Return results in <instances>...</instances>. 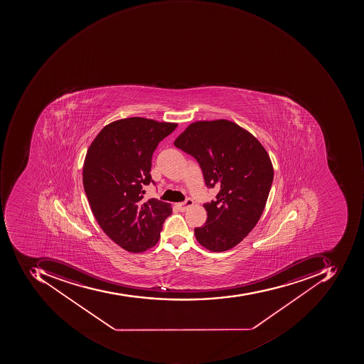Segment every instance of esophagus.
I'll return each instance as SVG.
<instances>
[{
    "label": "esophagus",
    "instance_id": "esophagus-1",
    "mask_svg": "<svg viewBox=\"0 0 364 364\" xmlns=\"http://www.w3.org/2000/svg\"><path fill=\"white\" fill-rule=\"evenodd\" d=\"M191 205H193V201L191 199H186V201L181 202V203H176V207L183 212L189 209Z\"/></svg>",
    "mask_w": 364,
    "mask_h": 364
}]
</instances>
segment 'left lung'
<instances>
[{"mask_svg": "<svg viewBox=\"0 0 364 364\" xmlns=\"http://www.w3.org/2000/svg\"><path fill=\"white\" fill-rule=\"evenodd\" d=\"M173 145L195 157L205 185L219 188L205 203L207 222L195 228L200 245L214 252L235 247L259 221L266 207L274 166L262 143L226 119L196 122Z\"/></svg>", "mask_w": 364, "mask_h": 364, "instance_id": "obj_1", "label": "left lung"}]
</instances>
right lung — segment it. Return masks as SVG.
Masks as SVG:
<instances>
[{
    "mask_svg": "<svg viewBox=\"0 0 364 364\" xmlns=\"http://www.w3.org/2000/svg\"><path fill=\"white\" fill-rule=\"evenodd\" d=\"M175 122L142 117L119 119L90 143L83 165L84 191L106 235L129 252L156 245L171 203L143 200L142 187L152 181V155Z\"/></svg>",
    "mask_w": 364,
    "mask_h": 364,
    "instance_id": "right-lung-1",
    "label": "right lung"
}]
</instances>
